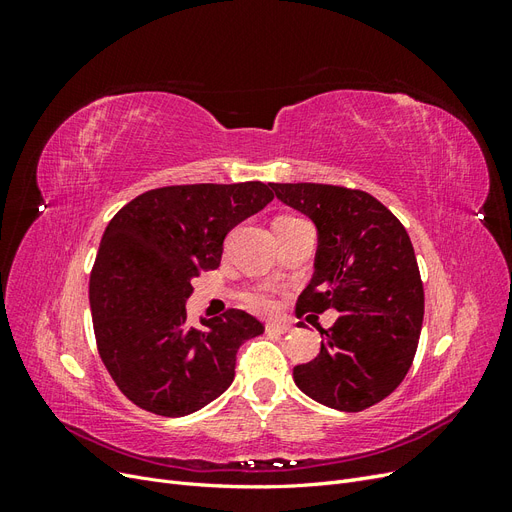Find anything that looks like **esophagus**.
<instances>
[{"instance_id": "34e87169", "label": "esophagus", "mask_w": 512, "mask_h": 512, "mask_svg": "<svg viewBox=\"0 0 512 512\" xmlns=\"http://www.w3.org/2000/svg\"><path fill=\"white\" fill-rule=\"evenodd\" d=\"M292 327L288 322H267L265 324V331L267 333H288Z\"/></svg>"}]
</instances>
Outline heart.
Instances as JSON below:
<instances>
[{
	"instance_id": "heart-1",
	"label": "heart",
	"mask_w": 512,
	"mask_h": 512,
	"mask_svg": "<svg viewBox=\"0 0 512 512\" xmlns=\"http://www.w3.org/2000/svg\"><path fill=\"white\" fill-rule=\"evenodd\" d=\"M239 301L243 307L252 309L256 314H269L275 309L277 299L271 286H250L239 292Z\"/></svg>"
}]
</instances>
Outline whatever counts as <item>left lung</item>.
Here are the masks:
<instances>
[{
  "label": "left lung",
  "instance_id": "8db88e82",
  "mask_svg": "<svg viewBox=\"0 0 512 512\" xmlns=\"http://www.w3.org/2000/svg\"><path fill=\"white\" fill-rule=\"evenodd\" d=\"M275 196L318 228L314 277L297 316L339 318L320 329L314 361L292 369L299 389L320 404L361 412L406 378L423 327L425 292L408 232L380 200L327 183H271Z\"/></svg>",
  "mask_w": 512,
  "mask_h": 512
}]
</instances>
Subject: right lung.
I'll use <instances>...</instances> for the list:
<instances>
[{
	"mask_svg": "<svg viewBox=\"0 0 512 512\" xmlns=\"http://www.w3.org/2000/svg\"><path fill=\"white\" fill-rule=\"evenodd\" d=\"M269 185H166L108 222L89 277L91 318L104 367L138 408L185 416L207 406L235 378L239 346L265 331L241 309L194 329L185 301L194 277L220 267L228 232L271 203Z\"/></svg>",
	"mask_w": 512,
	"mask_h": 512,
	"instance_id": "obj_1",
	"label": "right lung"
}]
</instances>
